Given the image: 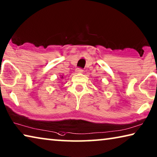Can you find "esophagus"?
<instances>
[{"label": "esophagus", "mask_w": 157, "mask_h": 157, "mask_svg": "<svg viewBox=\"0 0 157 157\" xmlns=\"http://www.w3.org/2000/svg\"><path fill=\"white\" fill-rule=\"evenodd\" d=\"M76 72H77V73H82V72H83V70L82 69H81V68H77L76 69Z\"/></svg>", "instance_id": "34e87169"}]
</instances>
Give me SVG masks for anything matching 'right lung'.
Here are the masks:
<instances>
[{"label":"right lung","mask_w":157,"mask_h":157,"mask_svg":"<svg viewBox=\"0 0 157 157\" xmlns=\"http://www.w3.org/2000/svg\"><path fill=\"white\" fill-rule=\"evenodd\" d=\"M61 78H63V76H61Z\"/></svg>","instance_id":"add662e5"}]
</instances>
